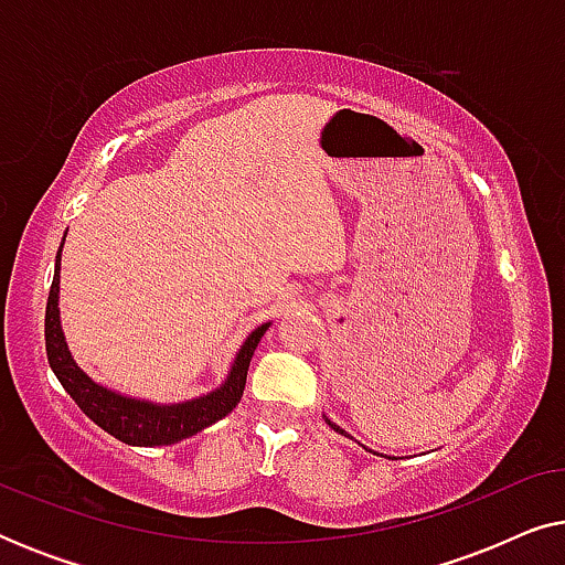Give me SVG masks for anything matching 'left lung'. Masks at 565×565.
I'll return each instance as SVG.
<instances>
[{
  "instance_id": "8db88e82",
  "label": "left lung",
  "mask_w": 565,
  "mask_h": 565,
  "mask_svg": "<svg viewBox=\"0 0 565 565\" xmlns=\"http://www.w3.org/2000/svg\"><path fill=\"white\" fill-rule=\"evenodd\" d=\"M323 422H327V424H329V427H331V429H334V431H339V435L350 437V435H347V431H344L342 427H339V424H334V422H331V419H329V416H323ZM350 439H352V437H350ZM362 447H365V445H362ZM365 450H367V447H365ZM367 452H373V455H381V452H375V450H367ZM383 458H385V455H383Z\"/></svg>"
}]
</instances>
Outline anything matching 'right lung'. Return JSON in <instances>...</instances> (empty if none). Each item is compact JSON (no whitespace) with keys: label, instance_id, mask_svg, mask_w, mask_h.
Returning <instances> with one entry per match:
<instances>
[{"label":"right lung","instance_id":"add662e5","mask_svg":"<svg viewBox=\"0 0 565 565\" xmlns=\"http://www.w3.org/2000/svg\"><path fill=\"white\" fill-rule=\"evenodd\" d=\"M66 242V236H64ZM61 249L56 254V269H53V282L49 292V303H45V354H49V365L56 373L58 383L64 391L76 401V406L89 416L97 427H103L107 435L126 445L136 447H157V445H174L182 443L205 427H211L223 416L236 408L244 396L246 370H249L252 354L257 350L259 339L269 329V321L262 323L244 339L242 350L236 352L231 370L218 388L203 396L180 401V404H153V401L130 398L118 391L105 388L92 381L84 370L76 365L68 344L64 339L58 316V282H61Z\"/></svg>","mask_w":565,"mask_h":565}]
</instances>
